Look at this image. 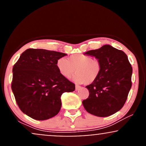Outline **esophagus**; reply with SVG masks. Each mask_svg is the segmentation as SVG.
Wrapping results in <instances>:
<instances>
[{
	"instance_id": "1",
	"label": "esophagus",
	"mask_w": 146,
	"mask_h": 146,
	"mask_svg": "<svg viewBox=\"0 0 146 146\" xmlns=\"http://www.w3.org/2000/svg\"><path fill=\"white\" fill-rule=\"evenodd\" d=\"M80 88V87L79 86V85H76V86H75V89H76V90H79V89Z\"/></svg>"
}]
</instances>
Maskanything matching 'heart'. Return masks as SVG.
<instances>
[{
    "instance_id": "b5f03b06",
    "label": "heart",
    "mask_w": 146,
    "mask_h": 146,
    "mask_svg": "<svg viewBox=\"0 0 146 146\" xmlns=\"http://www.w3.org/2000/svg\"><path fill=\"white\" fill-rule=\"evenodd\" d=\"M56 64L60 74L66 78H70L75 72L74 80L78 83H94L100 76L102 70L98 59L83 54H73L68 60L59 58Z\"/></svg>"
}]
</instances>
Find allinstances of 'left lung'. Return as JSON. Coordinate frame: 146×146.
<instances>
[{"mask_svg": "<svg viewBox=\"0 0 146 146\" xmlns=\"http://www.w3.org/2000/svg\"><path fill=\"white\" fill-rule=\"evenodd\" d=\"M85 54L100 61V76L86 87L89 97L83 101L87 112L98 117H107L119 111L127 100L132 86L133 68L122 50L104 45Z\"/></svg>", "mask_w": 146, "mask_h": 146, "instance_id": "8db88e82", "label": "left lung"}]
</instances>
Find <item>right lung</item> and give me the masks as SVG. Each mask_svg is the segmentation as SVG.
<instances>
[{
  "mask_svg": "<svg viewBox=\"0 0 146 146\" xmlns=\"http://www.w3.org/2000/svg\"><path fill=\"white\" fill-rule=\"evenodd\" d=\"M66 55L34 48L22 53L13 67L11 90L24 113L37 120H46L58 114L61 95L75 90L74 84L56 68V61Z\"/></svg>",
  "mask_w": 146,
  "mask_h": 146,
  "instance_id": "right-lung-1",
  "label": "right lung"
}]
</instances>
